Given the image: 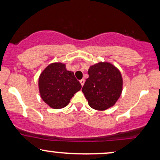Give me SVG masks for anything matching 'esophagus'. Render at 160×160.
Masks as SVG:
<instances>
[{
    "instance_id": "1",
    "label": "esophagus",
    "mask_w": 160,
    "mask_h": 160,
    "mask_svg": "<svg viewBox=\"0 0 160 160\" xmlns=\"http://www.w3.org/2000/svg\"><path fill=\"white\" fill-rule=\"evenodd\" d=\"M84 82H85V80L84 79V78H82V80H80V83H81V84H82V87L84 86Z\"/></svg>"
}]
</instances>
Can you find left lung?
<instances>
[{"mask_svg":"<svg viewBox=\"0 0 160 160\" xmlns=\"http://www.w3.org/2000/svg\"><path fill=\"white\" fill-rule=\"evenodd\" d=\"M82 92L89 106L98 111L113 106L121 95L123 80L121 72L108 62H100L89 67Z\"/></svg>","mask_w":160,"mask_h":160,"instance_id":"1","label":"left lung"}]
</instances>
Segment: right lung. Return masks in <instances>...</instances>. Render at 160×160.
Masks as SVG:
<instances>
[{"label": "right lung", "mask_w": 160, "mask_h": 160, "mask_svg": "<svg viewBox=\"0 0 160 160\" xmlns=\"http://www.w3.org/2000/svg\"><path fill=\"white\" fill-rule=\"evenodd\" d=\"M38 88L41 98L48 106L60 109L68 106L82 85L73 72L68 71L65 64L53 62L40 74Z\"/></svg>", "instance_id": "obj_1"}]
</instances>
